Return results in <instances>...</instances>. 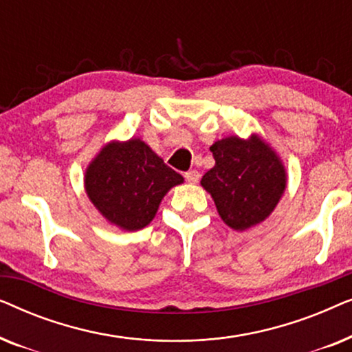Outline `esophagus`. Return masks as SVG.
<instances>
[{"instance_id":"obj_1","label":"esophagus","mask_w":352,"mask_h":352,"mask_svg":"<svg viewBox=\"0 0 352 352\" xmlns=\"http://www.w3.org/2000/svg\"><path fill=\"white\" fill-rule=\"evenodd\" d=\"M184 177H186V181L189 182V184H197V182H199V179H200V173L197 170H190V171L186 173Z\"/></svg>"}]
</instances>
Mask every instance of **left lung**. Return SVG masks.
I'll return each mask as SVG.
<instances>
[{
	"instance_id": "obj_1",
	"label": "left lung",
	"mask_w": 352,
	"mask_h": 352,
	"mask_svg": "<svg viewBox=\"0 0 352 352\" xmlns=\"http://www.w3.org/2000/svg\"><path fill=\"white\" fill-rule=\"evenodd\" d=\"M214 166L200 184L230 229L247 230L266 221L287 189V170L271 144L253 133L228 136L210 147Z\"/></svg>"
}]
</instances>
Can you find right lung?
<instances>
[{
	"instance_id": "right-lung-1",
	"label": "right lung",
	"mask_w": 352,
	"mask_h": 352,
	"mask_svg": "<svg viewBox=\"0 0 352 352\" xmlns=\"http://www.w3.org/2000/svg\"><path fill=\"white\" fill-rule=\"evenodd\" d=\"M182 182L141 138L104 144L85 171L91 204L107 223L128 232L151 224L163 197Z\"/></svg>"
}]
</instances>
